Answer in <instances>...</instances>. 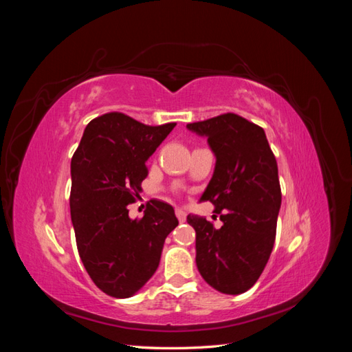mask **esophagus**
Segmentation results:
<instances>
[{
    "label": "esophagus",
    "mask_w": 352,
    "mask_h": 352,
    "mask_svg": "<svg viewBox=\"0 0 352 352\" xmlns=\"http://www.w3.org/2000/svg\"><path fill=\"white\" fill-rule=\"evenodd\" d=\"M176 217L179 221H185L186 220V212L182 208H176Z\"/></svg>",
    "instance_id": "1"
}]
</instances>
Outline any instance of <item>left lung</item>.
<instances>
[{"instance_id": "8db88e82", "label": "left lung", "mask_w": 352, "mask_h": 352, "mask_svg": "<svg viewBox=\"0 0 352 352\" xmlns=\"http://www.w3.org/2000/svg\"><path fill=\"white\" fill-rule=\"evenodd\" d=\"M206 135L216 168L202 194L223 226L188 216L197 233V267L210 286L238 295L258 280L276 239L282 202L278 163L263 127L235 113L186 124Z\"/></svg>"}]
</instances>
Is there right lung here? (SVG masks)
Segmentation results:
<instances>
[{"label":"right lung","mask_w":352,"mask_h":352,"mask_svg":"<svg viewBox=\"0 0 352 352\" xmlns=\"http://www.w3.org/2000/svg\"><path fill=\"white\" fill-rule=\"evenodd\" d=\"M175 126L105 113L85 127L72 157L70 214L78 251L92 282L110 296H132L150 280L179 223L173 207L158 199L146 202L141 219H129L127 210L148 176V157Z\"/></svg>","instance_id":"obj_1"}]
</instances>
